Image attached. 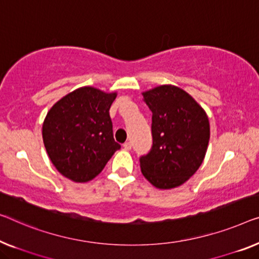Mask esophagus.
<instances>
[{
	"label": "esophagus",
	"mask_w": 259,
	"mask_h": 259,
	"mask_svg": "<svg viewBox=\"0 0 259 259\" xmlns=\"http://www.w3.org/2000/svg\"><path fill=\"white\" fill-rule=\"evenodd\" d=\"M123 148H124V150H131V143L130 142H125L124 144H123Z\"/></svg>",
	"instance_id": "1"
}]
</instances>
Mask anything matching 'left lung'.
<instances>
[{
  "label": "left lung",
  "mask_w": 259,
  "mask_h": 259,
  "mask_svg": "<svg viewBox=\"0 0 259 259\" xmlns=\"http://www.w3.org/2000/svg\"><path fill=\"white\" fill-rule=\"evenodd\" d=\"M143 96L152 111V146L140 158L143 176L160 190L180 186L202 164L209 121L198 102L176 86L164 84Z\"/></svg>",
  "instance_id": "left-lung-1"
}]
</instances>
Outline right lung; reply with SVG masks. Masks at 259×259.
Returning <instances> with one entry per match:
<instances>
[{"label": "right lung", "mask_w": 259, "mask_h": 259, "mask_svg": "<svg viewBox=\"0 0 259 259\" xmlns=\"http://www.w3.org/2000/svg\"><path fill=\"white\" fill-rule=\"evenodd\" d=\"M116 93L82 87L59 100L46 115L43 141L52 164L75 183L95 178L121 149L109 109Z\"/></svg>", "instance_id": "add662e5"}]
</instances>
